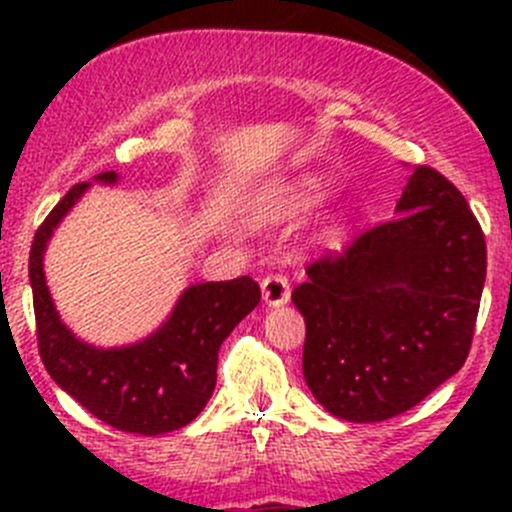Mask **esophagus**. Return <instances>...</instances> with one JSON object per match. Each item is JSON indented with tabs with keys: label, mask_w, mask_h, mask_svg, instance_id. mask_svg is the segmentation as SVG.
<instances>
[{
	"label": "esophagus",
	"mask_w": 512,
	"mask_h": 512,
	"mask_svg": "<svg viewBox=\"0 0 512 512\" xmlns=\"http://www.w3.org/2000/svg\"><path fill=\"white\" fill-rule=\"evenodd\" d=\"M262 299H265L270 307H280L287 304L289 299V280L282 272H270V275L262 280Z\"/></svg>",
	"instance_id": "obj_1"
}]
</instances>
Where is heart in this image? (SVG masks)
Listing matches in <instances>:
<instances>
[{
  "label": "heart",
  "instance_id": "b5f03b06",
  "mask_svg": "<svg viewBox=\"0 0 512 512\" xmlns=\"http://www.w3.org/2000/svg\"><path fill=\"white\" fill-rule=\"evenodd\" d=\"M304 200H309V190H302V193L297 195V203H304Z\"/></svg>",
  "mask_w": 512,
  "mask_h": 512
}]
</instances>
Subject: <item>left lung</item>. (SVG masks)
<instances>
[{
    "instance_id": "left-lung-1",
    "label": "left lung",
    "mask_w": 512,
    "mask_h": 512,
    "mask_svg": "<svg viewBox=\"0 0 512 512\" xmlns=\"http://www.w3.org/2000/svg\"><path fill=\"white\" fill-rule=\"evenodd\" d=\"M294 287L304 379L354 423L414 409L471 352L485 282V235L461 190L431 165L406 183L396 218L309 262Z\"/></svg>"
}]
</instances>
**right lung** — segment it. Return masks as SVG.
<instances>
[{
  "mask_svg": "<svg viewBox=\"0 0 512 512\" xmlns=\"http://www.w3.org/2000/svg\"><path fill=\"white\" fill-rule=\"evenodd\" d=\"M96 180L113 183L116 173L108 170ZM86 188L89 183L74 185L54 205L29 252L41 361L66 394L118 431L158 436L183 428L213 396L220 344L260 304V285L252 277H237L188 287L168 322L133 347L96 349L79 342L56 314L41 255L54 227Z\"/></svg>",
  "mask_w": 512,
  "mask_h": 512,
  "instance_id": "obj_1",
  "label": "right lung"
}]
</instances>
